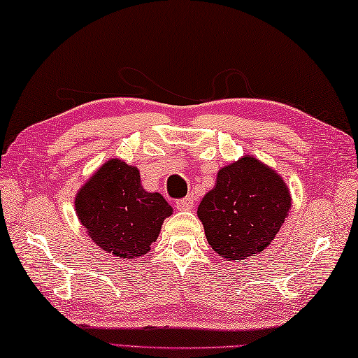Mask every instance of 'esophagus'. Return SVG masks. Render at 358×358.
I'll return each instance as SVG.
<instances>
[{"mask_svg":"<svg viewBox=\"0 0 358 358\" xmlns=\"http://www.w3.org/2000/svg\"><path fill=\"white\" fill-rule=\"evenodd\" d=\"M193 204H195V198L185 196V198L178 199V201H176V208L180 210H190L193 208Z\"/></svg>","mask_w":358,"mask_h":358,"instance_id":"34e87169","label":"esophagus"}]
</instances>
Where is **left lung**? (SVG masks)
<instances>
[{"instance_id": "8db88e82", "label": "left lung", "mask_w": 358, "mask_h": 358, "mask_svg": "<svg viewBox=\"0 0 358 358\" xmlns=\"http://www.w3.org/2000/svg\"><path fill=\"white\" fill-rule=\"evenodd\" d=\"M289 208L283 179L259 160L243 157L218 171L215 187L199 203L198 217L212 250L237 262L271 245Z\"/></svg>"}]
</instances>
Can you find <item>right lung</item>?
Segmentation results:
<instances>
[{"instance_id": "add662e5", "label": "right lung", "mask_w": 358, "mask_h": 358, "mask_svg": "<svg viewBox=\"0 0 358 358\" xmlns=\"http://www.w3.org/2000/svg\"><path fill=\"white\" fill-rule=\"evenodd\" d=\"M75 209L97 247L127 259L146 255L163 220L173 214L160 193L143 189L136 168L116 159L87 180Z\"/></svg>"}]
</instances>
